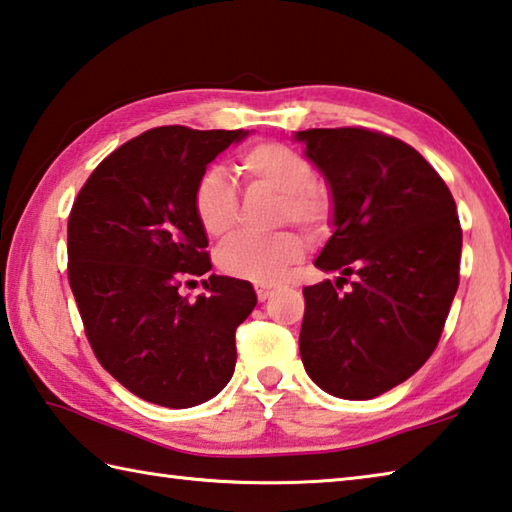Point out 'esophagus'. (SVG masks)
Here are the masks:
<instances>
[{
  "label": "esophagus",
  "mask_w": 512,
  "mask_h": 512,
  "mask_svg": "<svg viewBox=\"0 0 512 512\" xmlns=\"http://www.w3.org/2000/svg\"><path fill=\"white\" fill-rule=\"evenodd\" d=\"M255 291H257V300H259V302H266L268 297H271V295L275 293V288H271V286H264V284H259V286H255Z\"/></svg>",
  "instance_id": "obj_1"
}]
</instances>
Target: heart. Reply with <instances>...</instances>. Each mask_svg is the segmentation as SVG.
Listing matches in <instances>:
<instances>
[{
    "label": "heart",
    "instance_id": "b5f03b06",
    "mask_svg": "<svg viewBox=\"0 0 512 512\" xmlns=\"http://www.w3.org/2000/svg\"><path fill=\"white\" fill-rule=\"evenodd\" d=\"M239 172L246 188L280 194L277 224H293L320 235L333 217L329 185L315 179V167L302 152L282 143H257L239 154ZM192 208L208 237H228L237 226L239 203L230 176L219 167L199 174L192 188ZM302 239L295 232L273 237H235L221 248V271L255 284H275L300 262Z\"/></svg>",
    "mask_w": 512,
    "mask_h": 512
}]
</instances>
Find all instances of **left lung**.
Here are the masks:
<instances>
[{
	"mask_svg": "<svg viewBox=\"0 0 512 512\" xmlns=\"http://www.w3.org/2000/svg\"><path fill=\"white\" fill-rule=\"evenodd\" d=\"M297 138L336 203V232L315 266L345 275L302 291L300 356L324 392L365 401L401 385L439 345L459 288L457 203L439 172L394 136L333 127ZM345 283L352 288L340 294Z\"/></svg>",
	"mask_w": 512,
	"mask_h": 512,
	"instance_id": "1",
	"label": "left lung"
}]
</instances>
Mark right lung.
Wrapping results in <instances>:
<instances>
[{
  "label": "right lung",
  "instance_id": "obj_1",
  "mask_svg": "<svg viewBox=\"0 0 512 512\" xmlns=\"http://www.w3.org/2000/svg\"><path fill=\"white\" fill-rule=\"evenodd\" d=\"M244 129H147L102 161L67 224V275L91 349L129 392L163 407L199 405L235 371V331L255 309L250 282L206 275V232L192 208L199 174Z\"/></svg>",
  "mask_w": 512,
  "mask_h": 512
}]
</instances>
